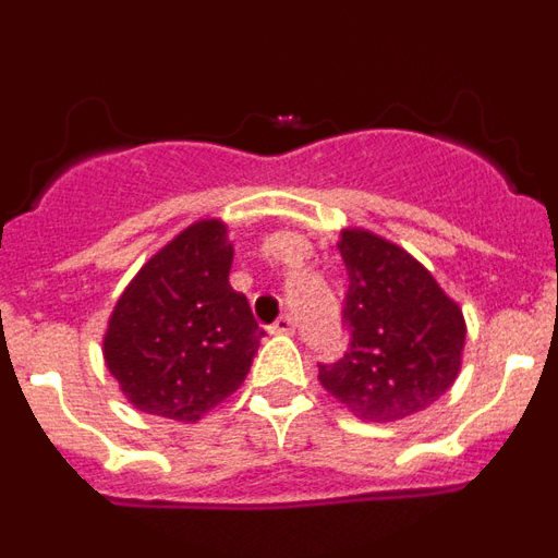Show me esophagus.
Returning a JSON list of instances; mask_svg holds the SVG:
<instances>
[{
  "instance_id": "obj_1",
  "label": "esophagus",
  "mask_w": 558,
  "mask_h": 558,
  "mask_svg": "<svg viewBox=\"0 0 558 558\" xmlns=\"http://www.w3.org/2000/svg\"><path fill=\"white\" fill-rule=\"evenodd\" d=\"M270 332L274 335H293L295 332V318L293 315H282V318H276L270 324Z\"/></svg>"
}]
</instances>
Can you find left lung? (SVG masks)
<instances>
[{
    "label": "left lung",
    "mask_w": 558,
    "mask_h": 558,
    "mask_svg": "<svg viewBox=\"0 0 558 558\" xmlns=\"http://www.w3.org/2000/svg\"><path fill=\"white\" fill-rule=\"evenodd\" d=\"M349 290V349L318 363L322 386L368 422H397L445 397L461 372L466 322L430 270L366 229L338 240Z\"/></svg>",
    "instance_id": "8db88e82"
}]
</instances>
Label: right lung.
Here are the masks:
<instances>
[{"instance_id": "add662e5", "label": "right lung", "mask_w": 558, "mask_h": 558, "mask_svg": "<svg viewBox=\"0 0 558 558\" xmlns=\"http://www.w3.org/2000/svg\"><path fill=\"white\" fill-rule=\"evenodd\" d=\"M226 223L186 226L147 259L113 304L102 357L136 411L198 422L243 386L263 329L229 284Z\"/></svg>"}]
</instances>
